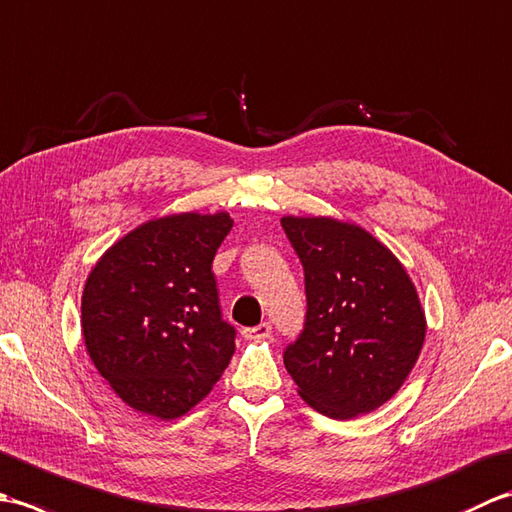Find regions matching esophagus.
Wrapping results in <instances>:
<instances>
[{"instance_id":"1","label":"esophagus","mask_w":512,"mask_h":512,"mask_svg":"<svg viewBox=\"0 0 512 512\" xmlns=\"http://www.w3.org/2000/svg\"><path fill=\"white\" fill-rule=\"evenodd\" d=\"M270 334H273V325H270L268 321L255 325V328H244V336H246V339L262 341V339H268Z\"/></svg>"}]
</instances>
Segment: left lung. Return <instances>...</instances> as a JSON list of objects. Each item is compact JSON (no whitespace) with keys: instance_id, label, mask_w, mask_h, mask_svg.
<instances>
[{"instance_id":"obj_1","label":"left lung","mask_w":512,"mask_h":512,"mask_svg":"<svg viewBox=\"0 0 512 512\" xmlns=\"http://www.w3.org/2000/svg\"><path fill=\"white\" fill-rule=\"evenodd\" d=\"M281 226L306 275V323L284 352L299 396L334 420L378 409L407 380L427 334L416 286L361 226L295 215Z\"/></svg>"}]
</instances>
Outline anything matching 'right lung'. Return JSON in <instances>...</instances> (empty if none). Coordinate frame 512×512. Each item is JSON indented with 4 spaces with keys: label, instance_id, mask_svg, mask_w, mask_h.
Masks as SVG:
<instances>
[{
    "label": "right lung",
    "instance_id": "add662e5",
    "mask_svg": "<svg viewBox=\"0 0 512 512\" xmlns=\"http://www.w3.org/2000/svg\"><path fill=\"white\" fill-rule=\"evenodd\" d=\"M231 228L224 211L158 217L92 268L81 297L85 347L132 409L180 418L231 363L235 328L222 319L211 270Z\"/></svg>",
    "mask_w": 512,
    "mask_h": 512
}]
</instances>
